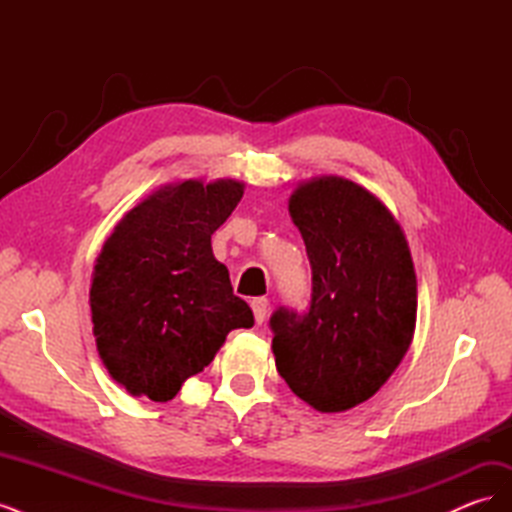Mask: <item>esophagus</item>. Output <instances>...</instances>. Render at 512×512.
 I'll list each match as a JSON object with an SVG mask.
<instances>
[{"mask_svg": "<svg viewBox=\"0 0 512 512\" xmlns=\"http://www.w3.org/2000/svg\"><path fill=\"white\" fill-rule=\"evenodd\" d=\"M252 309H254V318L258 324H262V320L267 318V309H269V301L265 297H256L252 299Z\"/></svg>", "mask_w": 512, "mask_h": 512, "instance_id": "esophagus-1", "label": "esophagus"}]
</instances>
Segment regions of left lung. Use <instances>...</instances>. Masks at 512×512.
Masks as SVG:
<instances>
[{
	"label": "left lung",
	"mask_w": 512,
	"mask_h": 512,
	"mask_svg": "<svg viewBox=\"0 0 512 512\" xmlns=\"http://www.w3.org/2000/svg\"><path fill=\"white\" fill-rule=\"evenodd\" d=\"M312 265V305L271 316L275 367L318 412L374 397L404 359L416 327V273L404 230L382 200L322 175L288 200Z\"/></svg>",
	"instance_id": "obj_1"
}]
</instances>
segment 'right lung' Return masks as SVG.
I'll return each mask as SVG.
<instances>
[{
  "instance_id": "right-lung-1",
  "label": "right lung",
  "mask_w": 512,
  "mask_h": 512,
  "mask_svg": "<svg viewBox=\"0 0 512 512\" xmlns=\"http://www.w3.org/2000/svg\"><path fill=\"white\" fill-rule=\"evenodd\" d=\"M237 179L166 183L115 224L91 275L100 359L134 397L170 401L232 329L254 327L211 235L243 196Z\"/></svg>"
}]
</instances>
